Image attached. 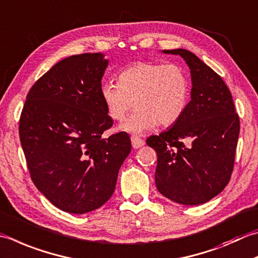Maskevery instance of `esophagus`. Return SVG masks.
Wrapping results in <instances>:
<instances>
[{"label":"esophagus","instance_id":"1","mask_svg":"<svg viewBox=\"0 0 258 258\" xmlns=\"http://www.w3.org/2000/svg\"><path fill=\"white\" fill-rule=\"evenodd\" d=\"M131 142H132V145L134 149H140L141 146L144 145V141L142 139H140L139 136H131Z\"/></svg>","mask_w":258,"mask_h":258}]
</instances>
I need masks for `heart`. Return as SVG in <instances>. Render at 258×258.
<instances>
[{
    "label": "heart",
    "mask_w": 258,
    "mask_h": 258,
    "mask_svg": "<svg viewBox=\"0 0 258 258\" xmlns=\"http://www.w3.org/2000/svg\"><path fill=\"white\" fill-rule=\"evenodd\" d=\"M100 94L108 116L118 122L134 103L135 112L118 130L143 134L158 124L170 126L178 122L189 103L190 80L179 63L139 61L119 74L117 84H104Z\"/></svg>",
    "instance_id": "heart-1"
}]
</instances>
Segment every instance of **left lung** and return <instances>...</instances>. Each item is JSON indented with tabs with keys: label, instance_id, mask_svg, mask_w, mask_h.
<instances>
[{
	"label": "left lung",
	"instance_id": "obj_1",
	"mask_svg": "<svg viewBox=\"0 0 258 258\" xmlns=\"http://www.w3.org/2000/svg\"><path fill=\"white\" fill-rule=\"evenodd\" d=\"M179 54L191 74V100L172 127L146 140L158 154L155 184L160 194L181 205L198 206L228 184L234 169L239 117L218 74L185 49Z\"/></svg>",
	"mask_w": 258,
	"mask_h": 258
}]
</instances>
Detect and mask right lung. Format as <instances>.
<instances>
[{"label":"right lung","mask_w":258,"mask_h":258,"mask_svg":"<svg viewBox=\"0 0 258 258\" xmlns=\"http://www.w3.org/2000/svg\"><path fill=\"white\" fill-rule=\"evenodd\" d=\"M104 53L64 58L29 90L19 134L34 185L66 213L82 215L114 194L132 145L123 132L102 139L113 119L102 99Z\"/></svg>","instance_id":"1"}]
</instances>
